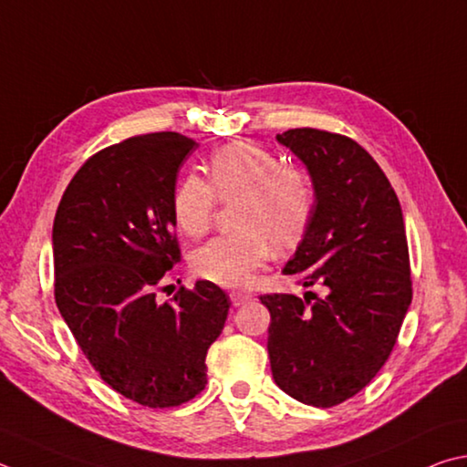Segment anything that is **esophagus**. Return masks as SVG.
I'll use <instances>...</instances> for the list:
<instances>
[{"mask_svg": "<svg viewBox=\"0 0 467 467\" xmlns=\"http://www.w3.org/2000/svg\"><path fill=\"white\" fill-rule=\"evenodd\" d=\"M253 298L251 292H231V302L233 306H241V304L249 302Z\"/></svg>", "mask_w": 467, "mask_h": 467, "instance_id": "34e87169", "label": "esophagus"}]
</instances>
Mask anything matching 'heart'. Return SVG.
<instances>
[{
    "instance_id": "b5f03b06",
    "label": "heart",
    "mask_w": 467,
    "mask_h": 467,
    "mask_svg": "<svg viewBox=\"0 0 467 467\" xmlns=\"http://www.w3.org/2000/svg\"><path fill=\"white\" fill-rule=\"evenodd\" d=\"M210 183L188 173L173 192V218L185 234L202 236L216 202L243 198L236 224L243 231L220 234L193 251L192 269L216 285H247L274 247L290 251L306 234L315 190L300 169L282 167L274 152L255 142H234L208 159Z\"/></svg>"
}]
</instances>
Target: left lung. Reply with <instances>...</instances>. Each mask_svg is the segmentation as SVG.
<instances>
[{
    "label": "left lung",
    "instance_id": "left-lung-1",
    "mask_svg": "<svg viewBox=\"0 0 467 467\" xmlns=\"http://www.w3.org/2000/svg\"><path fill=\"white\" fill-rule=\"evenodd\" d=\"M306 165L315 188L308 231L284 275L306 292L265 294L267 351L275 384L328 409L361 392L392 353L412 300L400 202L369 152L343 134H277Z\"/></svg>",
    "mask_w": 467,
    "mask_h": 467
}]
</instances>
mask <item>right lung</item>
Instances as JSON below:
<instances>
[{"label":"right lung","mask_w":467,"mask_h":467,"mask_svg":"<svg viewBox=\"0 0 467 467\" xmlns=\"http://www.w3.org/2000/svg\"><path fill=\"white\" fill-rule=\"evenodd\" d=\"M193 147L183 134L152 132L96 152L67 185L53 224L58 312L101 379L149 409L206 388L208 347L231 306L206 279L155 300L182 259L171 202Z\"/></svg>","instance_id":"add662e5"}]
</instances>
